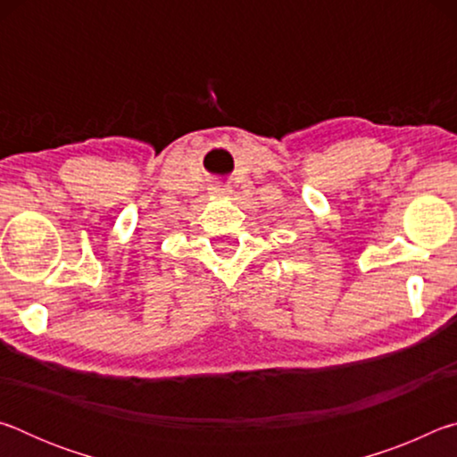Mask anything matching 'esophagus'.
Masks as SVG:
<instances>
[{"label":"esophagus","instance_id":"34e87169","mask_svg":"<svg viewBox=\"0 0 457 457\" xmlns=\"http://www.w3.org/2000/svg\"><path fill=\"white\" fill-rule=\"evenodd\" d=\"M229 187L228 185H223V183H213L212 185V193L215 197H223V195H229Z\"/></svg>","mask_w":457,"mask_h":457}]
</instances>
